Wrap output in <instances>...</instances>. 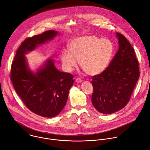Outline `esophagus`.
Listing matches in <instances>:
<instances>
[{
    "label": "esophagus",
    "mask_w": 150,
    "mask_h": 150,
    "mask_svg": "<svg viewBox=\"0 0 150 150\" xmlns=\"http://www.w3.org/2000/svg\"><path fill=\"white\" fill-rule=\"evenodd\" d=\"M82 81V79H80V78H77L76 79V83H81Z\"/></svg>",
    "instance_id": "obj_1"
}]
</instances>
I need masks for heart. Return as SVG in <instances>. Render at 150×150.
Listing matches in <instances>:
<instances>
[{
  "instance_id": "obj_1",
  "label": "heart",
  "mask_w": 150,
  "mask_h": 150,
  "mask_svg": "<svg viewBox=\"0 0 150 150\" xmlns=\"http://www.w3.org/2000/svg\"><path fill=\"white\" fill-rule=\"evenodd\" d=\"M69 48H63L61 59L64 69L70 71L78 64L89 75L103 72L108 67L113 53V45L106 38L84 35L72 39Z\"/></svg>"
}]
</instances>
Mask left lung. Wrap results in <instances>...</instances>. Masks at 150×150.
<instances>
[{
    "instance_id": "8db88e82",
    "label": "left lung",
    "mask_w": 150,
    "mask_h": 150,
    "mask_svg": "<svg viewBox=\"0 0 150 150\" xmlns=\"http://www.w3.org/2000/svg\"><path fill=\"white\" fill-rule=\"evenodd\" d=\"M116 36L119 50L109 66L92 77V105L105 114L117 112L128 104L140 74L134 49L123 35L117 33Z\"/></svg>"
}]
</instances>
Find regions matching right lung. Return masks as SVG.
<instances>
[{
	"label": "right lung",
	"mask_w": 150,
	"mask_h": 150,
	"mask_svg": "<svg viewBox=\"0 0 150 150\" xmlns=\"http://www.w3.org/2000/svg\"><path fill=\"white\" fill-rule=\"evenodd\" d=\"M57 34V31L50 30L25 39L16 51L11 70L14 88L26 108L46 117L55 116L63 110L74 83V77L58 70L51 59L34 73L28 67L25 54Z\"/></svg>",
	"instance_id": "1"
}]
</instances>
